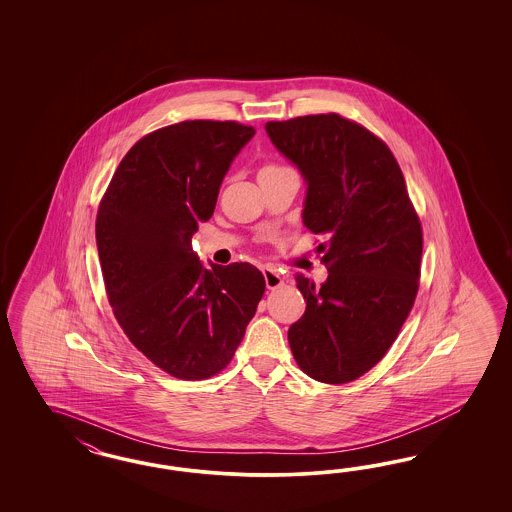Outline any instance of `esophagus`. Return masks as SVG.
<instances>
[{
    "label": "esophagus",
    "mask_w": 512,
    "mask_h": 512,
    "mask_svg": "<svg viewBox=\"0 0 512 512\" xmlns=\"http://www.w3.org/2000/svg\"><path fill=\"white\" fill-rule=\"evenodd\" d=\"M263 276L268 289H278L283 285V276L279 274L278 268H274V266H263Z\"/></svg>",
    "instance_id": "1"
}]
</instances>
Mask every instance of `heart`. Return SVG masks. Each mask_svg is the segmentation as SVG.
I'll use <instances>...</instances> for the list:
<instances>
[{"label": "heart", "instance_id": "b5f03b06", "mask_svg": "<svg viewBox=\"0 0 512 512\" xmlns=\"http://www.w3.org/2000/svg\"><path fill=\"white\" fill-rule=\"evenodd\" d=\"M264 169H272V167H264Z\"/></svg>", "mask_w": 512, "mask_h": 512}]
</instances>
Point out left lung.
I'll return each mask as SVG.
<instances>
[{
    "instance_id": "8db88e82",
    "label": "left lung",
    "mask_w": 512,
    "mask_h": 512,
    "mask_svg": "<svg viewBox=\"0 0 512 512\" xmlns=\"http://www.w3.org/2000/svg\"><path fill=\"white\" fill-rule=\"evenodd\" d=\"M306 182L304 227L325 238L328 278L296 276L306 311L289 326L302 372L340 385L385 357L419 291L422 229L383 140L338 114L264 125Z\"/></svg>"
}]
</instances>
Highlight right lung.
<instances>
[{"label":"right lung","mask_w":512,"mask_h":512,"mask_svg":"<svg viewBox=\"0 0 512 512\" xmlns=\"http://www.w3.org/2000/svg\"><path fill=\"white\" fill-rule=\"evenodd\" d=\"M253 135L248 125L210 120L157 129L127 152L99 204L95 240L114 315L131 343L178 379L221 372L263 298L253 264L204 266L191 248Z\"/></svg>","instance_id":"right-lung-1"}]
</instances>
